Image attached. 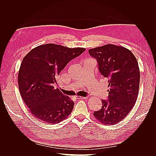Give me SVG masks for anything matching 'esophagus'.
I'll return each mask as SVG.
<instances>
[{
    "label": "esophagus",
    "instance_id": "obj_1",
    "mask_svg": "<svg viewBox=\"0 0 156 156\" xmlns=\"http://www.w3.org/2000/svg\"><path fill=\"white\" fill-rule=\"evenodd\" d=\"M77 98L79 100H87V97H82V96H77Z\"/></svg>",
    "mask_w": 156,
    "mask_h": 156
}]
</instances>
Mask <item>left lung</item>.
<instances>
[{
  "label": "left lung",
  "mask_w": 156,
  "mask_h": 156,
  "mask_svg": "<svg viewBox=\"0 0 156 156\" xmlns=\"http://www.w3.org/2000/svg\"><path fill=\"white\" fill-rule=\"evenodd\" d=\"M88 53L96 59L99 71L108 83V100H101V108L94 116L103 124L115 125L129 114L137 99V60L129 49L113 44L90 49Z\"/></svg>",
  "instance_id": "left-lung-1"
}]
</instances>
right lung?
<instances>
[{
  "instance_id": "add662e5",
  "label": "right lung",
  "mask_w": 156,
  "mask_h": 156,
  "mask_svg": "<svg viewBox=\"0 0 156 156\" xmlns=\"http://www.w3.org/2000/svg\"><path fill=\"white\" fill-rule=\"evenodd\" d=\"M86 49L48 44L32 49L23 59L18 85L23 100L34 117L57 124L71 114L74 102L55 88L56 77L67 64Z\"/></svg>"
}]
</instances>
